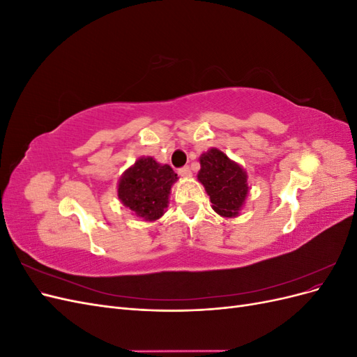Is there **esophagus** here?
Listing matches in <instances>:
<instances>
[{"label":"esophagus","mask_w":357,"mask_h":357,"mask_svg":"<svg viewBox=\"0 0 357 357\" xmlns=\"http://www.w3.org/2000/svg\"><path fill=\"white\" fill-rule=\"evenodd\" d=\"M178 174L181 176V177H190L192 176V171H190V168L189 167H183V168H180L178 169Z\"/></svg>","instance_id":"obj_1"}]
</instances>
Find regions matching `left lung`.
Instances as JSON below:
<instances>
[{"label": "left lung", "instance_id": "8db88e82", "mask_svg": "<svg viewBox=\"0 0 357 357\" xmlns=\"http://www.w3.org/2000/svg\"><path fill=\"white\" fill-rule=\"evenodd\" d=\"M199 164L198 180L210 197L213 210L222 218H236L250 190L245 169L215 147L199 156Z\"/></svg>", "mask_w": 357, "mask_h": 357}]
</instances>
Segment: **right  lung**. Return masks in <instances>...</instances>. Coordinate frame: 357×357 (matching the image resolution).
I'll list each match as a JSON object with an SVG mask.
<instances>
[{
    "label": "right lung",
    "mask_w": 357,
    "mask_h": 357,
    "mask_svg": "<svg viewBox=\"0 0 357 357\" xmlns=\"http://www.w3.org/2000/svg\"><path fill=\"white\" fill-rule=\"evenodd\" d=\"M177 180L169 165L159 164L152 156H142L119 178L117 197L137 218L155 222L167 211L171 188Z\"/></svg>",
    "instance_id": "right-lung-1"
}]
</instances>
